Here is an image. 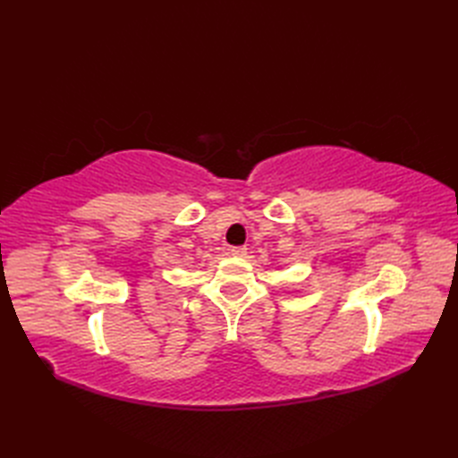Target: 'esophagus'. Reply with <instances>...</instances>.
<instances>
[{"label": "esophagus", "mask_w": 458, "mask_h": 458, "mask_svg": "<svg viewBox=\"0 0 458 458\" xmlns=\"http://www.w3.org/2000/svg\"><path fill=\"white\" fill-rule=\"evenodd\" d=\"M229 252H231L233 256H244V254H246V246H231Z\"/></svg>", "instance_id": "esophagus-1"}]
</instances>
